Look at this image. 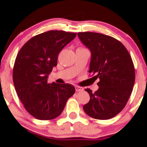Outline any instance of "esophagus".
Segmentation results:
<instances>
[{
	"mask_svg": "<svg viewBox=\"0 0 147 147\" xmlns=\"http://www.w3.org/2000/svg\"><path fill=\"white\" fill-rule=\"evenodd\" d=\"M75 88H76V91H82V90H84V88L80 86H76Z\"/></svg>",
	"mask_w": 147,
	"mask_h": 147,
	"instance_id": "1",
	"label": "esophagus"
}]
</instances>
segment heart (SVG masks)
I'll use <instances>...</instances> for the list:
<instances>
[{
  "label": "heart",
  "instance_id": "obj_1",
  "mask_svg": "<svg viewBox=\"0 0 147 147\" xmlns=\"http://www.w3.org/2000/svg\"><path fill=\"white\" fill-rule=\"evenodd\" d=\"M78 49H85V48H78Z\"/></svg>",
  "mask_w": 147,
  "mask_h": 147
}]
</instances>
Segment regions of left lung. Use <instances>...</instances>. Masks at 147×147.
I'll use <instances>...</instances> for the list:
<instances>
[{"instance_id":"8db88e82","label":"left lung","mask_w":147,"mask_h":147,"mask_svg":"<svg viewBox=\"0 0 147 147\" xmlns=\"http://www.w3.org/2000/svg\"><path fill=\"white\" fill-rule=\"evenodd\" d=\"M78 35L91 52L89 73L99 79L98 90L85 89L90 101L83 109L93 119H110L125 108L133 90L136 74L131 57L124 45L110 36L93 32Z\"/></svg>"}]
</instances>
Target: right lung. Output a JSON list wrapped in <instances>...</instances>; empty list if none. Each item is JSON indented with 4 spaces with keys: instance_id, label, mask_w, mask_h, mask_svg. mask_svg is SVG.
Here are the masks:
<instances>
[{
    "instance_id": "obj_1",
    "label": "right lung",
    "mask_w": 147,
    "mask_h": 147,
    "mask_svg": "<svg viewBox=\"0 0 147 147\" xmlns=\"http://www.w3.org/2000/svg\"><path fill=\"white\" fill-rule=\"evenodd\" d=\"M76 36L63 30L43 32L27 41L16 57L13 69L16 93L26 111L39 120L59 117L75 93L74 86L49 84L48 77L57 65L60 52Z\"/></svg>"
}]
</instances>
